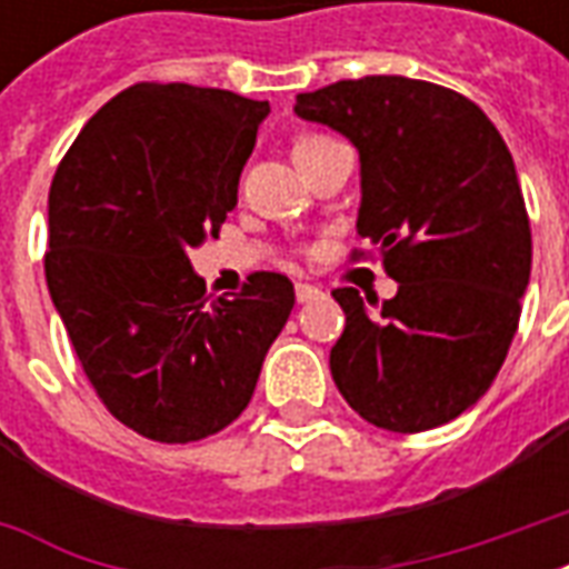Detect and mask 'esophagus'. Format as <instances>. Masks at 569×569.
I'll list each match as a JSON object with an SVG mask.
<instances>
[{
  "label": "esophagus",
  "instance_id": "esophagus-1",
  "mask_svg": "<svg viewBox=\"0 0 569 569\" xmlns=\"http://www.w3.org/2000/svg\"><path fill=\"white\" fill-rule=\"evenodd\" d=\"M322 289H317V286L310 283H298L296 286V298L301 301V305H308V301H313V298H320Z\"/></svg>",
  "mask_w": 569,
  "mask_h": 569
}]
</instances>
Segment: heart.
Returning a JSON list of instances; mask_svg holds the SVG:
<instances>
[{
	"mask_svg": "<svg viewBox=\"0 0 569 569\" xmlns=\"http://www.w3.org/2000/svg\"><path fill=\"white\" fill-rule=\"evenodd\" d=\"M332 137H326V133H308V137H301V140L296 142V151H305V149H317V146H322V142H329Z\"/></svg>",
	"mask_w": 569,
	"mask_h": 569,
	"instance_id": "heart-1",
	"label": "heart"
}]
</instances>
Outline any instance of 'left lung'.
<instances>
[{
  "label": "left lung",
  "mask_w": 569,
  "mask_h": 569,
  "mask_svg": "<svg viewBox=\"0 0 569 569\" xmlns=\"http://www.w3.org/2000/svg\"><path fill=\"white\" fill-rule=\"evenodd\" d=\"M296 116L357 146V234L399 283L383 305L369 298L371 309L350 286L332 292L347 317L329 357L335 387L375 427H441L488 393L530 283L512 154L463 93L402 76L298 93Z\"/></svg>",
  "instance_id": "obj_1"
}]
</instances>
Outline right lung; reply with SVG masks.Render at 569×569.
<instances>
[{
    "instance_id": "obj_1",
    "label": "right lung",
    "mask_w": 569,
    "mask_h": 569,
    "mask_svg": "<svg viewBox=\"0 0 569 569\" xmlns=\"http://www.w3.org/2000/svg\"><path fill=\"white\" fill-rule=\"evenodd\" d=\"M271 106L194 84L142 81L81 128L48 191L44 280L109 415L186 445L249 406L292 313L283 273L207 298L188 249L219 234Z\"/></svg>"
}]
</instances>
